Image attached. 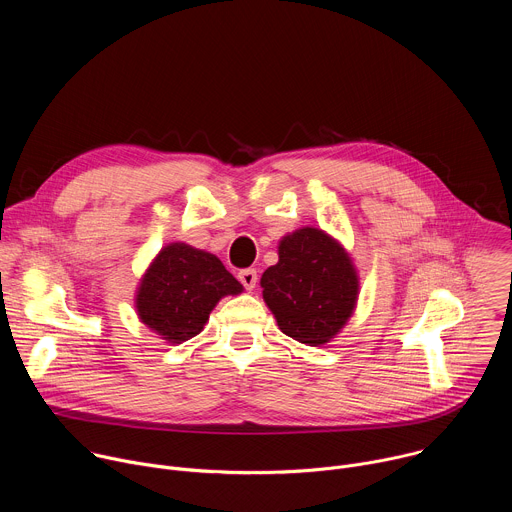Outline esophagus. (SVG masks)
I'll return each mask as SVG.
<instances>
[{"label":"esophagus","instance_id":"obj_1","mask_svg":"<svg viewBox=\"0 0 512 512\" xmlns=\"http://www.w3.org/2000/svg\"><path fill=\"white\" fill-rule=\"evenodd\" d=\"M239 281L243 283V287H245L247 291H253L255 285H257V271H255V269H243V271L239 273Z\"/></svg>","mask_w":512,"mask_h":512}]
</instances>
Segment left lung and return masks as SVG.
<instances>
[{
    "label": "left lung",
    "instance_id": "left-lung-1",
    "mask_svg": "<svg viewBox=\"0 0 512 512\" xmlns=\"http://www.w3.org/2000/svg\"><path fill=\"white\" fill-rule=\"evenodd\" d=\"M279 261L261 277L279 329L305 346H325L356 311L360 275L348 249L317 227L279 239Z\"/></svg>",
    "mask_w": 512,
    "mask_h": 512
}]
</instances>
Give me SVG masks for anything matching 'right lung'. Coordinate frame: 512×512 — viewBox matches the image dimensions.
Listing matches in <instances>:
<instances>
[{
    "label": "right lung",
    "instance_id": "1",
    "mask_svg": "<svg viewBox=\"0 0 512 512\" xmlns=\"http://www.w3.org/2000/svg\"><path fill=\"white\" fill-rule=\"evenodd\" d=\"M239 293L243 285L217 255L177 241L164 245L144 269L134 309L150 331L175 346L203 331L223 297Z\"/></svg>",
    "mask_w": 512,
    "mask_h": 512
}]
</instances>
